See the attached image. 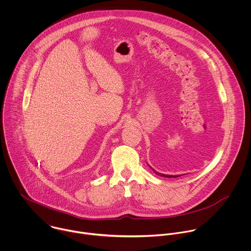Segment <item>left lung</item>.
<instances>
[{"instance_id":"obj_1","label":"left lung","mask_w":251,"mask_h":251,"mask_svg":"<svg viewBox=\"0 0 251 251\" xmlns=\"http://www.w3.org/2000/svg\"><path fill=\"white\" fill-rule=\"evenodd\" d=\"M153 170V169H152ZM154 171V170H153ZM154 173L155 174H157V175H159V176H162V177H167V178H177V177H179V175L177 176V175H165V174H161V173H158V172H156V171H154Z\"/></svg>"}]
</instances>
